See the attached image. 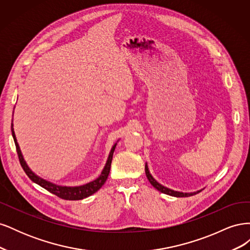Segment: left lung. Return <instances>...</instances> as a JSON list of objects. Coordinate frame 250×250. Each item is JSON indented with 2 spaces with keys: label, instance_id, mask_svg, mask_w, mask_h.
I'll return each mask as SVG.
<instances>
[{
  "label": "left lung",
  "instance_id": "1",
  "mask_svg": "<svg viewBox=\"0 0 250 250\" xmlns=\"http://www.w3.org/2000/svg\"><path fill=\"white\" fill-rule=\"evenodd\" d=\"M145 172H146V176H147V178L149 180V183L152 185L157 191H160L161 193H164V194H167L169 196H173V197H188V196H193L195 194L199 193L200 191H202V190H198V191H196V192H190V193L179 192V191H174V190H172V188H169L167 187L161 185L152 175H151L147 163L145 164Z\"/></svg>",
  "mask_w": 250,
  "mask_h": 250
}]
</instances>
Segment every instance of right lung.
Masks as SVG:
<instances>
[{
	"label": "right lung",
	"instance_id": "right-lung-1",
	"mask_svg": "<svg viewBox=\"0 0 250 250\" xmlns=\"http://www.w3.org/2000/svg\"><path fill=\"white\" fill-rule=\"evenodd\" d=\"M13 118V116H12ZM13 122V120H12ZM11 132H12V137L14 140V143H16V147H17V151L19 154V158H20V163L21 165L22 169L26 172V174L28 175V177L31 179L33 183L37 184L39 186H41L42 188H46L47 191H49L50 193L54 194L56 196H58L59 198H62L65 200H81L84 199L88 196L93 195L94 193H96L99 188L105 184L106 181L108 174H109V170H110V165H111V161H112V155H113V151L116 149L117 143L113 145L109 151V154L107 157V161L105 163L104 168L101 172V174L98 176L96 179H94L93 181H89V183L85 184V185H81V186H75V187H67V186H59L56 185L54 183H51L49 180L43 179L42 177L39 176L37 174H35L31 169H30L29 166L27 165L24 156H22V153L21 151L20 145L18 143L16 133H14V129H13V123H11Z\"/></svg>",
	"mask_w": 250,
	"mask_h": 250
}]
</instances>
